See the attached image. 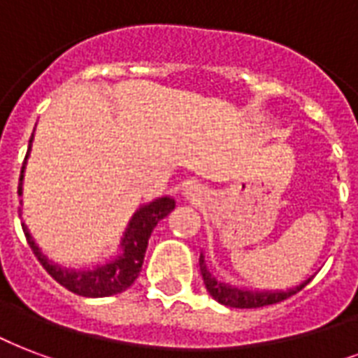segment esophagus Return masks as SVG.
Instances as JSON below:
<instances>
[{"label": "esophagus", "mask_w": 358, "mask_h": 358, "mask_svg": "<svg viewBox=\"0 0 358 358\" xmlns=\"http://www.w3.org/2000/svg\"><path fill=\"white\" fill-rule=\"evenodd\" d=\"M206 192H208V190L203 189L200 182H189V187H187V190H185L187 198H189V200H192V201L203 200Z\"/></svg>", "instance_id": "obj_1"}]
</instances>
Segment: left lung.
Listing matches in <instances>:
<instances>
[{
  "label": "left lung",
  "instance_id": "1",
  "mask_svg": "<svg viewBox=\"0 0 358 358\" xmlns=\"http://www.w3.org/2000/svg\"><path fill=\"white\" fill-rule=\"evenodd\" d=\"M200 271L201 278H203V283H206V289L209 291V294L217 300L222 306H228V308H262V306H270V303H278L287 300L292 294H296L310 283V279H306L303 283H300L298 287L291 289V291L285 292H260V291H243V289H236V287H230L227 283H220L211 275V271L208 270V266L203 262V255H200Z\"/></svg>",
  "mask_w": 358,
  "mask_h": 358
}]
</instances>
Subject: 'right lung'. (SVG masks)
<instances>
[{"label":"right lung","instance_id":"add662e5","mask_svg":"<svg viewBox=\"0 0 358 358\" xmlns=\"http://www.w3.org/2000/svg\"><path fill=\"white\" fill-rule=\"evenodd\" d=\"M31 139L29 138V149H31ZM28 149V155H29ZM28 155L24 158L22 169H20V181H18V196L22 194V179L24 169H26V160ZM176 209V201L164 196L158 200L150 201L143 208H139V211L134 213L130 224L126 228L124 238L120 241L122 245V252L118 255L117 259L109 260L107 264H101L98 268H90V270L75 271L60 268L58 264H52L50 260L39 251V247L36 245V241L31 240L28 228L22 224V230L26 234L31 251L37 257V260L41 262V266L48 271V275L56 279L62 287H66L67 291L75 292L79 296L88 298H101V296H113L118 292L126 291L136 279H138L141 266H143L145 251H147V243H149L150 232L155 230L158 224V220L164 219L166 215L171 213Z\"/></svg>","mask_w":358,"mask_h":358}]
</instances>
